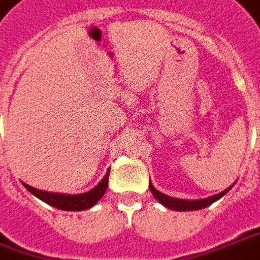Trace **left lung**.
Instances as JSON below:
<instances>
[{"label":"left lung","mask_w":260,"mask_h":260,"mask_svg":"<svg viewBox=\"0 0 260 260\" xmlns=\"http://www.w3.org/2000/svg\"><path fill=\"white\" fill-rule=\"evenodd\" d=\"M235 184H232L230 187H228L226 190H223L219 194H214V196H210V197H206V199H200V200H184V199H175V197H170L167 194H162L161 191H158L157 188L152 185V183L149 181V190L154 194V197L157 199L158 203H161L164 207L167 209H171V210L175 211H192V210H202V209H206L209 207L210 204H213L214 202L220 200L224 194H228L229 190L233 187Z\"/></svg>","instance_id":"1"}]
</instances>
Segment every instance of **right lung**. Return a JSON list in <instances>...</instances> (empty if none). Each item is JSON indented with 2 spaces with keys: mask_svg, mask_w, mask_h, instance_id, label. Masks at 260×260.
<instances>
[{
  "mask_svg": "<svg viewBox=\"0 0 260 260\" xmlns=\"http://www.w3.org/2000/svg\"><path fill=\"white\" fill-rule=\"evenodd\" d=\"M109 171H106V174L99 184L93 187L89 191L82 192V194H63V192H50L37 190L28 184H24V187L31 192L32 196H36L37 199H40L41 202L47 203L49 206H53L56 209L64 211H82L87 210L90 207H93L96 203L99 202L103 197V194L108 188V180H109Z\"/></svg>",
  "mask_w": 260,
  "mask_h": 260,
  "instance_id": "obj_1",
  "label": "right lung"
}]
</instances>
